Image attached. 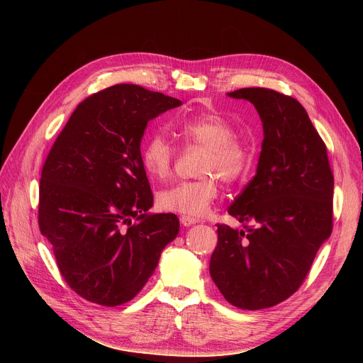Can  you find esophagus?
Returning <instances> with one entry per match:
<instances>
[{"instance_id": "34e87169", "label": "esophagus", "mask_w": 363, "mask_h": 363, "mask_svg": "<svg viewBox=\"0 0 363 363\" xmlns=\"http://www.w3.org/2000/svg\"><path fill=\"white\" fill-rule=\"evenodd\" d=\"M197 222H199L197 219L189 218V216H182V218H181V223H182L184 226H191V225H194V223H197Z\"/></svg>"}]
</instances>
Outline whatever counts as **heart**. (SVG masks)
Masks as SVG:
<instances>
[{
	"mask_svg": "<svg viewBox=\"0 0 363 363\" xmlns=\"http://www.w3.org/2000/svg\"><path fill=\"white\" fill-rule=\"evenodd\" d=\"M175 130L188 147L206 148L199 167V175L203 178L162 189L157 194V206L164 212L201 218L219 196L216 178L234 182L244 174L250 160L249 145L234 137L235 128L231 122L215 113L178 121ZM141 162L151 178L167 179L174 170L175 148L162 133H155L143 145Z\"/></svg>",
	"mask_w": 363,
	"mask_h": 363,
	"instance_id": "heart-1",
	"label": "heart"
}]
</instances>
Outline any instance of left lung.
I'll return each mask as SVG.
<instances>
[{
    "label": "left lung",
    "mask_w": 363,
    "mask_h": 363,
    "mask_svg": "<svg viewBox=\"0 0 363 363\" xmlns=\"http://www.w3.org/2000/svg\"><path fill=\"white\" fill-rule=\"evenodd\" d=\"M263 126L256 175L228 208L242 223L218 225L211 277L235 308L259 311L289 298L333 230L334 177L308 111L289 95L241 88Z\"/></svg>",
    "instance_id": "left-lung-1"
}]
</instances>
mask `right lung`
<instances>
[{
    "mask_svg": "<svg viewBox=\"0 0 363 363\" xmlns=\"http://www.w3.org/2000/svg\"><path fill=\"white\" fill-rule=\"evenodd\" d=\"M182 101L121 84L85 99L44 163L40 230L69 287L88 301L119 306L155 274L179 233L174 213H150L141 162L147 123Z\"/></svg>",
    "mask_w": 363,
    "mask_h": 363,
    "instance_id": "right-lung-1",
    "label": "right lung"
}]
</instances>
